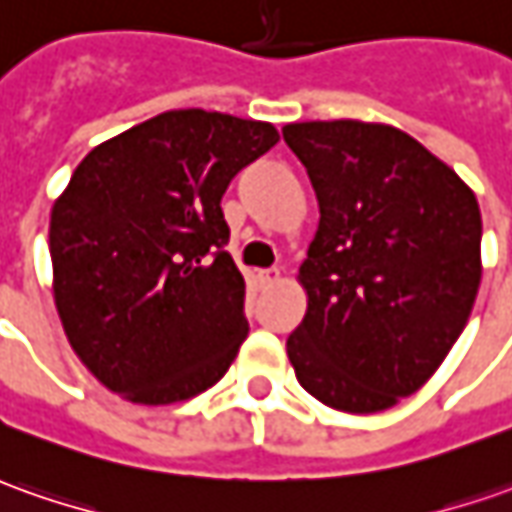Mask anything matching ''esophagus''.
I'll return each mask as SVG.
<instances>
[{
  "instance_id": "1",
  "label": "esophagus",
  "mask_w": 512,
  "mask_h": 512,
  "mask_svg": "<svg viewBox=\"0 0 512 512\" xmlns=\"http://www.w3.org/2000/svg\"><path fill=\"white\" fill-rule=\"evenodd\" d=\"M257 283H260V288H274V285L280 283V271L277 269L260 271V274H257Z\"/></svg>"
}]
</instances>
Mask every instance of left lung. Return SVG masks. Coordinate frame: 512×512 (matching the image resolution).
Instances as JSON below:
<instances>
[{
  "label": "left lung",
  "mask_w": 512,
  "mask_h": 512,
  "mask_svg": "<svg viewBox=\"0 0 512 512\" xmlns=\"http://www.w3.org/2000/svg\"><path fill=\"white\" fill-rule=\"evenodd\" d=\"M283 139L319 201L288 361L330 409H389L429 381L471 316L482 280L474 190L392 125L291 123Z\"/></svg>",
  "instance_id": "obj_1"
}]
</instances>
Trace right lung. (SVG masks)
<instances>
[{
  "instance_id": "obj_1",
  "label": "right lung",
  "mask_w": 512,
  "mask_h": 512,
  "mask_svg": "<svg viewBox=\"0 0 512 512\" xmlns=\"http://www.w3.org/2000/svg\"><path fill=\"white\" fill-rule=\"evenodd\" d=\"M277 139L260 120L165 111L75 168L52 204V294L103 387L165 406L224 378L249 322L221 198Z\"/></svg>"
}]
</instances>
